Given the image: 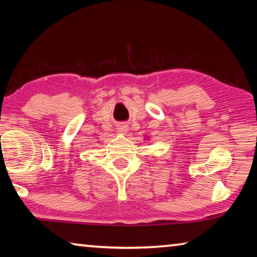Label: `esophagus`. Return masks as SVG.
I'll use <instances>...</instances> for the list:
<instances>
[{"instance_id":"obj_1","label":"esophagus","mask_w":257,"mask_h":257,"mask_svg":"<svg viewBox=\"0 0 257 257\" xmlns=\"http://www.w3.org/2000/svg\"><path fill=\"white\" fill-rule=\"evenodd\" d=\"M116 129H118L120 133H123L124 134V133L128 132V125L127 124H119L118 128H116Z\"/></svg>"}]
</instances>
